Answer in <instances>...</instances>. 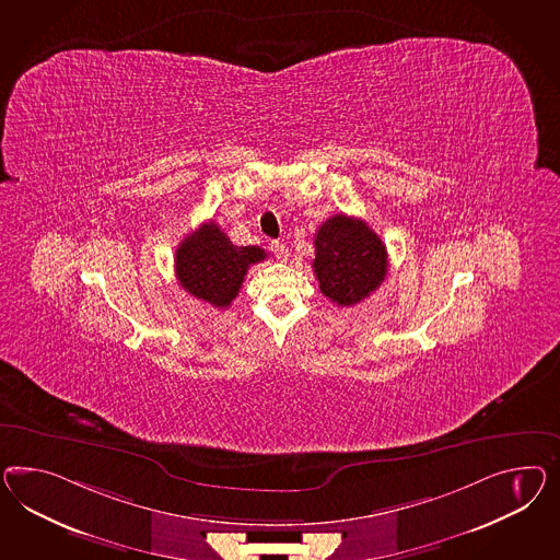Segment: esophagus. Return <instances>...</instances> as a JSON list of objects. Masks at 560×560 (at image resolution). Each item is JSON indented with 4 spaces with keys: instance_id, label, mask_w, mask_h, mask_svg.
I'll list each match as a JSON object with an SVG mask.
<instances>
[{
    "instance_id": "esophagus-1",
    "label": "esophagus",
    "mask_w": 560,
    "mask_h": 560,
    "mask_svg": "<svg viewBox=\"0 0 560 560\" xmlns=\"http://www.w3.org/2000/svg\"><path fill=\"white\" fill-rule=\"evenodd\" d=\"M269 248H271V253L275 257L288 258L289 248L283 244V242L272 241L271 244H269Z\"/></svg>"
}]
</instances>
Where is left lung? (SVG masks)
<instances>
[{
  "label": "left lung",
  "instance_id": "8db88e82",
  "mask_svg": "<svg viewBox=\"0 0 560 560\" xmlns=\"http://www.w3.org/2000/svg\"><path fill=\"white\" fill-rule=\"evenodd\" d=\"M314 246L319 291L336 305H357L385 281V244L359 218L336 213L319 226Z\"/></svg>",
  "mask_w": 560,
  "mask_h": 560
}]
</instances>
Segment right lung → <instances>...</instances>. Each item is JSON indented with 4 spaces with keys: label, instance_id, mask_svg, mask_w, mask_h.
<instances>
[{
    "label": "right lung",
    "instance_id": "add662e5",
    "mask_svg": "<svg viewBox=\"0 0 560 560\" xmlns=\"http://www.w3.org/2000/svg\"><path fill=\"white\" fill-rule=\"evenodd\" d=\"M265 258L262 248L236 246L215 222H208L175 250V275L187 293L224 310L238 295L248 267Z\"/></svg>",
    "mask_w": 560,
    "mask_h": 560
}]
</instances>
